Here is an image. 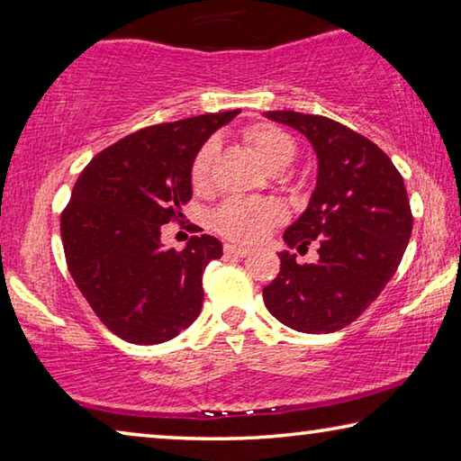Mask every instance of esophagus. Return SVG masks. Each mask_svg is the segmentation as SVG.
<instances>
[{"mask_svg":"<svg viewBox=\"0 0 461 461\" xmlns=\"http://www.w3.org/2000/svg\"><path fill=\"white\" fill-rule=\"evenodd\" d=\"M223 252H225V256H238V258H246V256L252 254V249L241 248V246H236V244H225Z\"/></svg>","mask_w":461,"mask_h":461,"instance_id":"obj_1","label":"esophagus"}]
</instances>
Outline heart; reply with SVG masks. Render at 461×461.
<instances>
[{"label": "heart", "instance_id": "b5f03b06", "mask_svg": "<svg viewBox=\"0 0 461 461\" xmlns=\"http://www.w3.org/2000/svg\"><path fill=\"white\" fill-rule=\"evenodd\" d=\"M244 140L252 154L270 173L286 168L299 154L296 140L276 123H256L244 131ZM215 140H207L191 162V186L194 193H207L213 186ZM286 212L275 199L233 197L221 203L212 215V225L220 236L238 244H256L285 221Z\"/></svg>", "mask_w": 461, "mask_h": 461}]
</instances>
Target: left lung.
<instances>
[{
    "mask_svg": "<svg viewBox=\"0 0 461 461\" xmlns=\"http://www.w3.org/2000/svg\"><path fill=\"white\" fill-rule=\"evenodd\" d=\"M309 138L319 158L313 197L285 231L288 248L319 244V260L283 252L264 286V305L303 333H331L356 321L399 268L412 231L411 203L393 160L357 131L323 115L268 112Z\"/></svg>",
    "mask_w": 461,
    "mask_h": 461,
    "instance_id": "left-lung-1",
    "label": "left lung"
}]
</instances>
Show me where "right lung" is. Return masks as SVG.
Wrapping results in <instances>:
<instances>
[{
	"instance_id": "right-lung-1",
	"label": "right lung",
	"mask_w": 461,
	"mask_h": 461,
	"mask_svg": "<svg viewBox=\"0 0 461 461\" xmlns=\"http://www.w3.org/2000/svg\"><path fill=\"white\" fill-rule=\"evenodd\" d=\"M240 112L203 113L138 130L93 158L60 213V238L77 288L109 331L138 346L173 339L203 305V272L221 258L213 236L185 249L162 246V225L183 221L191 162Z\"/></svg>"
}]
</instances>
